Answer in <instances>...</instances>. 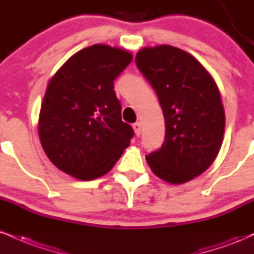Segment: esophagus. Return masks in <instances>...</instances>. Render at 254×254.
<instances>
[{
  "label": "esophagus",
  "instance_id": "obj_1",
  "mask_svg": "<svg viewBox=\"0 0 254 254\" xmlns=\"http://www.w3.org/2000/svg\"><path fill=\"white\" fill-rule=\"evenodd\" d=\"M133 130H135V133L137 136L140 135V129H142V124L139 123V122H136V123H133L132 125Z\"/></svg>",
  "mask_w": 254,
  "mask_h": 254
}]
</instances>
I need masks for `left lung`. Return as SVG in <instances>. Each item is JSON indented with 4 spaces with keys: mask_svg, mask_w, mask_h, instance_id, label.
<instances>
[{
    "mask_svg": "<svg viewBox=\"0 0 254 254\" xmlns=\"http://www.w3.org/2000/svg\"><path fill=\"white\" fill-rule=\"evenodd\" d=\"M135 61L166 122L163 144L145 155L146 162L164 181L187 182L213 163L221 146L225 112L218 86L193 56L173 46L144 48Z\"/></svg>",
    "mask_w": 254,
    "mask_h": 254,
    "instance_id": "obj_1",
    "label": "left lung"
}]
</instances>
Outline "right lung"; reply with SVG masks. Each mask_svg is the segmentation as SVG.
Listing matches in <instances>:
<instances>
[{
    "label": "right lung",
    "mask_w": 254,
    "mask_h": 254,
    "mask_svg": "<svg viewBox=\"0 0 254 254\" xmlns=\"http://www.w3.org/2000/svg\"><path fill=\"white\" fill-rule=\"evenodd\" d=\"M132 60L129 52L93 45L69 58L50 81L39 136L54 166L82 181L105 175L133 130L122 121L114 81Z\"/></svg>",
    "instance_id": "obj_1"
}]
</instances>
